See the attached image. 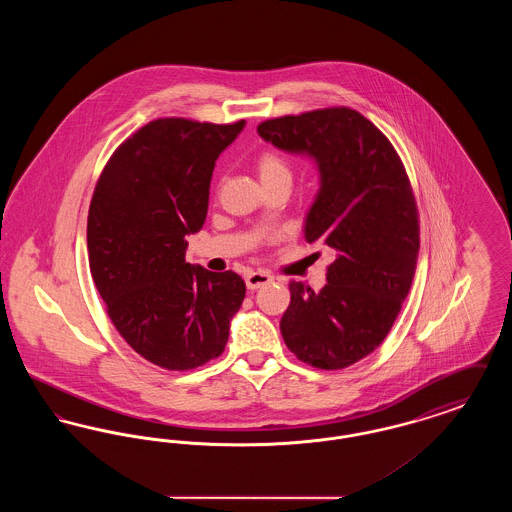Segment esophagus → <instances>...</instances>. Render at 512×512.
<instances>
[{
	"label": "esophagus",
	"mask_w": 512,
	"mask_h": 512,
	"mask_svg": "<svg viewBox=\"0 0 512 512\" xmlns=\"http://www.w3.org/2000/svg\"><path fill=\"white\" fill-rule=\"evenodd\" d=\"M272 282V276L265 272V270H255V272H249L247 276H245V286H247V290H257V288H261V286H267Z\"/></svg>",
	"instance_id": "obj_1"
}]
</instances>
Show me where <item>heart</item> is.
<instances>
[{"instance_id": "b5f03b06", "label": "heart", "mask_w": 512, "mask_h": 512, "mask_svg": "<svg viewBox=\"0 0 512 512\" xmlns=\"http://www.w3.org/2000/svg\"><path fill=\"white\" fill-rule=\"evenodd\" d=\"M257 172H259L261 182H270V180H278V178H292V172H290L286 159L282 155H278L276 151L261 153V157L257 159Z\"/></svg>"}]
</instances>
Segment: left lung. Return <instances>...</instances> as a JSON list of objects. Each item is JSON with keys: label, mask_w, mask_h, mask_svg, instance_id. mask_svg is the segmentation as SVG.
Returning a JSON list of instances; mask_svg holds the SVG:
<instances>
[{"label": "left lung", "mask_w": 512, "mask_h": 512, "mask_svg": "<svg viewBox=\"0 0 512 512\" xmlns=\"http://www.w3.org/2000/svg\"><path fill=\"white\" fill-rule=\"evenodd\" d=\"M257 132L317 165L303 232L334 261L318 293L290 282L280 332L299 361L340 370L384 341L411 290L420 240L407 172L390 140L347 107L261 122Z\"/></svg>", "instance_id": "left-lung-1"}]
</instances>
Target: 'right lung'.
Wrapping results in <instances>:
<instances>
[{
  "label": "right lung",
  "instance_id": "1",
  "mask_svg": "<svg viewBox=\"0 0 512 512\" xmlns=\"http://www.w3.org/2000/svg\"><path fill=\"white\" fill-rule=\"evenodd\" d=\"M244 126L149 122L113 153L90 203L88 259L107 313L138 355L167 370L219 357L244 301L236 272L186 263L215 161Z\"/></svg>",
  "mask_w": 512,
  "mask_h": 512
}]
</instances>
